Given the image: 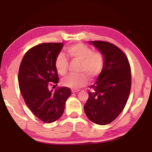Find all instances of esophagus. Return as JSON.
<instances>
[{"label": "esophagus", "mask_w": 152, "mask_h": 152, "mask_svg": "<svg viewBox=\"0 0 152 152\" xmlns=\"http://www.w3.org/2000/svg\"><path fill=\"white\" fill-rule=\"evenodd\" d=\"M79 90H72V93H77V92H79Z\"/></svg>", "instance_id": "1"}]
</instances>
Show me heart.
<instances>
[{"label": "heart", "instance_id": "b5f03b06", "mask_svg": "<svg viewBox=\"0 0 152 152\" xmlns=\"http://www.w3.org/2000/svg\"><path fill=\"white\" fill-rule=\"evenodd\" d=\"M66 54L70 59L80 61L78 71L80 73L71 74L61 81L64 86L72 89H79L87 84L88 78L94 80L99 75L104 66V57L100 52H93L92 48L83 43H77L66 48ZM68 61L62 54L55 58V68L60 75L67 72Z\"/></svg>", "mask_w": 152, "mask_h": 152}]
</instances>
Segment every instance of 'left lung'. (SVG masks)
I'll use <instances>...</instances> for the list:
<instances>
[{
  "label": "left lung",
  "instance_id": "left-lung-1",
  "mask_svg": "<svg viewBox=\"0 0 152 152\" xmlns=\"http://www.w3.org/2000/svg\"><path fill=\"white\" fill-rule=\"evenodd\" d=\"M102 53L104 66L97 82L90 86L84 104L89 120L100 125L111 123L123 111L129 96L132 74L129 62L119 48L107 41H90Z\"/></svg>",
  "mask_w": 152,
  "mask_h": 152
}]
</instances>
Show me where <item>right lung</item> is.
Listing matches in <instances>:
<instances>
[{
    "label": "right lung",
    "mask_w": 152,
    "mask_h": 152,
    "mask_svg": "<svg viewBox=\"0 0 152 152\" xmlns=\"http://www.w3.org/2000/svg\"><path fill=\"white\" fill-rule=\"evenodd\" d=\"M62 48V43L35 45L25 54L18 70V85L25 102L45 123H51L61 117L71 94L68 87L49 90L50 86L54 87L59 82L55 60Z\"/></svg>",
    "instance_id": "1"
}]
</instances>
